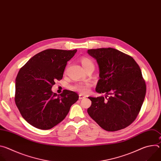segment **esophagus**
Segmentation results:
<instances>
[{
	"label": "esophagus",
	"instance_id": "esophagus-1",
	"mask_svg": "<svg viewBox=\"0 0 161 161\" xmlns=\"http://www.w3.org/2000/svg\"><path fill=\"white\" fill-rule=\"evenodd\" d=\"M85 97V96L83 95V94H80L79 95V99H84Z\"/></svg>",
	"mask_w": 161,
	"mask_h": 161
}]
</instances>
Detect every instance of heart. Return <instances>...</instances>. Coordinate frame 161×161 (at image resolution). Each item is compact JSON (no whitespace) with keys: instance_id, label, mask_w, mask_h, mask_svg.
<instances>
[{"instance_id":"1","label":"heart","mask_w":161,"mask_h":161,"mask_svg":"<svg viewBox=\"0 0 161 161\" xmlns=\"http://www.w3.org/2000/svg\"><path fill=\"white\" fill-rule=\"evenodd\" d=\"M80 61L85 69V71L89 69H94V64L93 61L90 58L87 57H82L80 58ZM90 85L88 83H76L74 86H72V88L74 90H76L81 94H86L88 92L89 88Z\"/></svg>"}]
</instances>
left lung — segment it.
Masks as SVG:
<instances>
[{
    "instance_id": "obj_1",
    "label": "left lung",
    "mask_w": 161,
    "mask_h": 161,
    "mask_svg": "<svg viewBox=\"0 0 161 161\" xmlns=\"http://www.w3.org/2000/svg\"><path fill=\"white\" fill-rule=\"evenodd\" d=\"M87 53L99 67L96 91L110 95L106 101L103 96L88 97L92 101L88 114L107 131L127 127L138 115L146 94L140 66L132 57L114 48L91 49Z\"/></svg>"
}]
</instances>
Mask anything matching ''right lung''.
Returning a JSON list of instances; mask_svg holds the SVG:
<instances>
[{
  "label": "right lung",
  "mask_w": 161,
  "mask_h": 161,
  "mask_svg": "<svg viewBox=\"0 0 161 161\" xmlns=\"http://www.w3.org/2000/svg\"><path fill=\"white\" fill-rule=\"evenodd\" d=\"M77 52L45 50L32 57L18 72L14 101L22 117L31 125L50 129L67 116L79 98L73 91L60 94L52 91L57 80H62L67 61Z\"/></svg>",
  "instance_id": "1"
}]
</instances>
